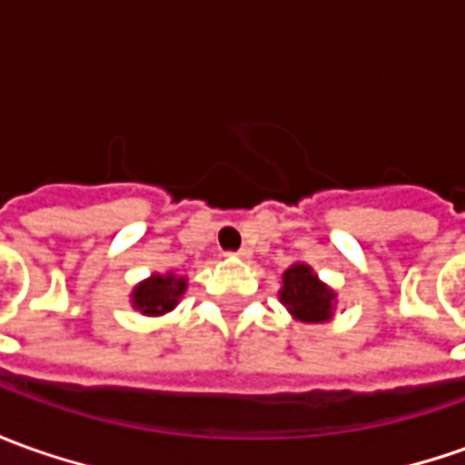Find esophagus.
Wrapping results in <instances>:
<instances>
[{
    "mask_svg": "<svg viewBox=\"0 0 465 465\" xmlns=\"http://www.w3.org/2000/svg\"><path fill=\"white\" fill-rule=\"evenodd\" d=\"M249 254H252V249H249V246H242L239 252H226V257H239V259H249Z\"/></svg>",
    "mask_w": 465,
    "mask_h": 465,
    "instance_id": "34e87169",
    "label": "esophagus"
}]
</instances>
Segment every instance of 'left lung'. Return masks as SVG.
<instances>
[{
	"mask_svg": "<svg viewBox=\"0 0 465 465\" xmlns=\"http://www.w3.org/2000/svg\"><path fill=\"white\" fill-rule=\"evenodd\" d=\"M280 300L298 321L323 323V321H331V315H333L336 292L323 285L308 264H292L282 274Z\"/></svg>",
	"mask_w": 465,
	"mask_h": 465,
	"instance_id": "1",
	"label": "left lung"
}]
</instances>
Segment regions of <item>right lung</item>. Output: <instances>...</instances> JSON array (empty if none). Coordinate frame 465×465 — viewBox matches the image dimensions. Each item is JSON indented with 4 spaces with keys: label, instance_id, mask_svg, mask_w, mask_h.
<instances>
[{
    "label": "right lung",
    "instance_id": "add662e5",
    "mask_svg": "<svg viewBox=\"0 0 465 465\" xmlns=\"http://www.w3.org/2000/svg\"><path fill=\"white\" fill-rule=\"evenodd\" d=\"M188 280L178 274H153L150 280H142L132 292V305L144 315H163L178 305L180 295L185 292Z\"/></svg>",
    "mask_w": 465,
    "mask_h": 465
}]
</instances>
